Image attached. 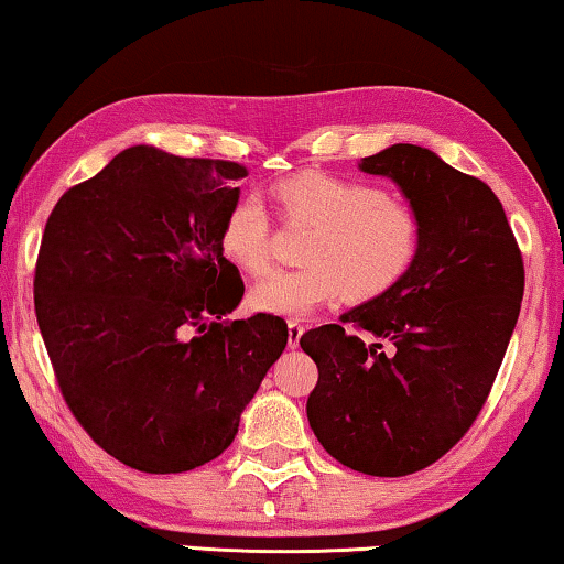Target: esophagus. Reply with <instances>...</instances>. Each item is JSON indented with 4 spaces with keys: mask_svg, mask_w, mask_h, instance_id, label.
I'll return each instance as SVG.
<instances>
[{
    "mask_svg": "<svg viewBox=\"0 0 564 564\" xmlns=\"http://www.w3.org/2000/svg\"><path fill=\"white\" fill-rule=\"evenodd\" d=\"M302 333H305V327H302L297 319H290V323H288V345H290V348H297Z\"/></svg>",
    "mask_w": 564,
    "mask_h": 564,
    "instance_id": "esophagus-1",
    "label": "esophagus"
}]
</instances>
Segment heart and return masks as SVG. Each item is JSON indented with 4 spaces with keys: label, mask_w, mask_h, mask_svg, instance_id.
Here are the masks:
<instances>
[{
    "label": "heart",
    "mask_w": 564,
    "mask_h": 564,
    "mask_svg": "<svg viewBox=\"0 0 564 564\" xmlns=\"http://www.w3.org/2000/svg\"><path fill=\"white\" fill-rule=\"evenodd\" d=\"M288 224L315 227L302 249L305 267L272 272L252 290L259 310L302 317L348 292L350 300L386 294L411 270L421 221L409 204L362 181L300 173L274 188ZM274 221L257 194H241L224 214L221 254L247 274L272 264Z\"/></svg>",
    "instance_id": "1"
}]
</instances>
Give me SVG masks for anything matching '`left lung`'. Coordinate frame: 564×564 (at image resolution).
<instances>
[{
    "label": "left lung",
    "mask_w": 564,
    "mask_h": 564,
    "mask_svg": "<svg viewBox=\"0 0 564 564\" xmlns=\"http://www.w3.org/2000/svg\"><path fill=\"white\" fill-rule=\"evenodd\" d=\"M360 169L401 186L421 247L395 288L345 312L343 325L300 337L317 362L307 421L348 469L409 476L454 448L487 403L522 307L524 262L481 178L411 143L368 155Z\"/></svg>",
    "instance_id": "8db88e82"
}]
</instances>
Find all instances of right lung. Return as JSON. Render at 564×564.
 Returning <instances> with one entry per match:
<instances>
[{
    "mask_svg": "<svg viewBox=\"0 0 564 564\" xmlns=\"http://www.w3.org/2000/svg\"><path fill=\"white\" fill-rule=\"evenodd\" d=\"M247 169L133 145L59 196L34 264V315L67 409L145 474L227 448L288 345V323L221 319L245 294L219 247Z\"/></svg>",
    "mask_w": 564,
    "mask_h": 564,
    "instance_id": "right-lung-1",
    "label": "right lung"
}]
</instances>
